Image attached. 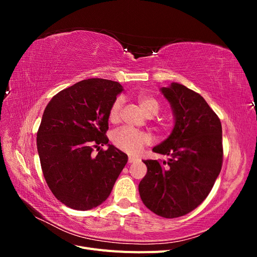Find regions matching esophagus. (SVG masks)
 Returning <instances> with one entry per match:
<instances>
[{
	"instance_id": "esophagus-1",
	"label": "esophagus",
	"mask_w": 257,
	"mask_h": 257,
	"mask_svg": "<svg viewBox=\"0 0 257 257\" xmlns=\"http://www.w3.org/2000/svg\"><path fill=\"white\" fill-rule=\"evenodd\" d=\"M136 161V159L135 158H133V157H128V163H134Z\"/></svg>"
}]
</instances>
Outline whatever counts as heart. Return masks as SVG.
<instances>
[{"instance_id":"b5f03b06","label":"heart","mask_w":257,"mask_h":257,"mask_svg":"<svg viewBox=\"0 0 257 257\" xmlns=\"http://www.w3.org/2000/svg\"><path fill=\"white\" fill-rule=\"evenodd\" d=\"M139 107L147 116H153L160 111V103L157 98L148 94H139L137 97ZM122 108V99L118 98L111 106L109 111V120L111 122L118 121ZM113 145L118 149L131 154L141 152L145 145L149 144L150 138L147 134L130 128H122L114 132L111 137Z\"/></svg>"}]
</instances>
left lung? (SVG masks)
I'll list each match as a JSON object with an SVG mask.
<instances>
[{"label": "left lung", "mask_w": 257, "mask_h": 257, "mask_svg": "<svg viewBox=\"0 0 257 257\" xmlns=\"http://www.w3.org/2000/svg\"><path fill=\"white\" fill-rule=\"evenodd\" d=\"M174 115L170 135L152 151L167 161L147 160L139 195L152 212L167 219L198 207L219 176L223 161L222 125L198 93L178 82L160 89Z\"/></svg>", "instance_id": "1"}]
</instances>
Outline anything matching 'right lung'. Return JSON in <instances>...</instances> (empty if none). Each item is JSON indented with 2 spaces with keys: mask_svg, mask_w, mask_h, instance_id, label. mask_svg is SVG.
Returning <instances> with one entry per match:
<instances>
[{
  "mask_svg": "<svg viewBox=\"0 0 257 257\" xmlns=\"http://www.w3.org/2000/svg\"><path fill=\"white\" fill-rule=\"evenodd\" d=\"M123 90L116 81L91 78L62 90L45 108L36 139L43 174L53 195L69 208L84 211L103 204L127 163L105 136L111 106ZM105 144L106 152L100 149Z\"/></svg>",
  "mask_w": 257,
  "mask_h": 257,
  "instance_id": "add662e5",
  "label": "right lung"
}]
</instances>
